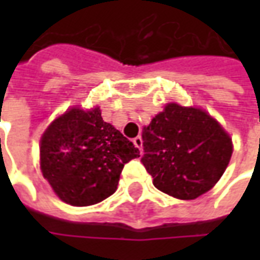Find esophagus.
I'll use <instances>...</instances> for the list:
<instances>
[{
    "label": "esophagus",
    "mask_w": 260,
    "mask_h": 260,
    "mask_svg": "<svg viewBox=\"0 0 260 260\" xmlns=\"http://www.w3.org/2000/svg\"><path fill=\"white\" fill-rule=\"evenodd\" d=\"M142 143H143V141H142V136H136V138H134V145L141 150V153H142Z\"/></svg>",
    "instance_id": "34e87169"
}]
</instances>
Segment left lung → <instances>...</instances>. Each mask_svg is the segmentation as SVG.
<instances>
[{"mask_svg": "<svg viewBox=\"0 0 260 260\" xmlns=\"http://www.w3.org/2000/svg\"><path fill=\"white\" fill-rule=\"evenodd\" d=\"M141 161L158 191L184 201L212 189L224 174L233 142L206 111L170 103L142 132Z\"/></svg>", "mask_w": 260, "mask_h": 260, "instance_id": "left-lung-1", "label": "left lung"}]
</instances>
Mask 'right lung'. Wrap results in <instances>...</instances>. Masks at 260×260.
Instances as JSON below:
<instances>
[{"label": "right lung", "mask_w": 260, "mask_h": 260, "mask_svg": "<svg viewBox=\"0 0 260 260\" xmlns=\"http://www.w3.org/2000/svg\"><path fill=\"white\" fill-rule=\"evenodd\" d=\"M139 150L100 108L74 107L50 124L40 141V167L61 201L90 206L117 191L124 166Z\"/></svg>", "instance_id": "right-lung-1"}]
</instances>
